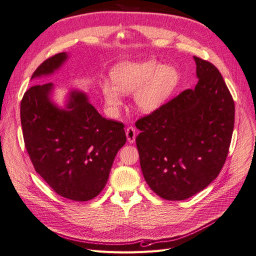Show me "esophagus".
Listing matches in <instances>:
<instances>
[{"label": "esophagus", "mask_w": 256, "mask_h": 256, "mask_svg": "<svg viewBox=\"0 0 256 256\" xmlns=\"http://www.w3.org/2000/svg\"><path fill=\"white\" fill-rule=\"evenodd\" d=\"M126 136H127V140L129 143H134L136 141V129L134 127H128L126 129Z\"/></svg>", "instance_id": "obj_1"}]
</instances>
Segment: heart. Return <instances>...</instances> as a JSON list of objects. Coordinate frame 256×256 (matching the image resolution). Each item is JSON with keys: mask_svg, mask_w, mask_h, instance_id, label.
Wrapping results in <instances>:
<instances>
[{"mask_svg": "<svg viewBox=\"0 0 256 256\" xmlns=\"http://www.w3.org/2000/svg\"><path fill=\"white\" fill-rule=\"evenodd\" d=\"M178 72L171 66H161L154 60L122 62L111 70V80L102 83L104 102L111 111L122 106V94L134 92V100L138 110L152 113L164 106L178 83Z\"/></svg>", "mask_w": 256, "mask_h": 256, "instance_id": "obj_1", "label": "heart"}]
</instances>
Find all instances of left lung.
I'll use <instances>...</instances> for the list:
<instances>
[{"label":"left lung","instance_id":"left-lung-1","mask_svg":"<svg viewBox=\"0 0 256 256\" xmlns=\"http://www.w3.org/2000/svg\"><path fill=\"white\" fill-rule=\"evenodd\" d=\"M198 84L136 122L140 164L160 198L182 200L219 175L233 134L235 104L218 68L193 56Z\"/></svg>","mask_w":256,"mask_h":256}]
</instances>
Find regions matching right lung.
Listing matches in <instances>:
<instances>
[{"label": "right lung", "instance_id": "add662e5", "mask_svg": "<svg viewBox=\"0 0 256 256\" xmlns=\"http://www.w3.org/2000/svg\"><path fill=\"white\" fill-rule=\"evenodd\" d=\"M68 54L46 60L32 79L50 76ZM53 83L35 84L20 106L26 148L35 171L58 196L85 202L102 191L116 154L126 143L124 124L102 118L83 92L72 90L65 108L51 100Z\"/></svg>", "mask_w": 256, "mask_h": 256}]
</instances>
